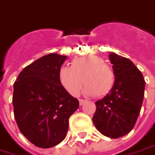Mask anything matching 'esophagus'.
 I'll use <instances>...</instances> for the list:
<instances>
[{
  "mask_svg": "<svg viewBox=\"0 0 155 155\" xmlns=\"http://www.w3.org/2000/svg\"><path fill=\"white\" fill-rule=\"evenodd\" d=\"M79 102H80V105L82 106L84 103H86V100H85V99H81H81H79Z\"/></svg>",
  "mask_w": 155,
  "mask_h": 155,
  "instance_id": "obj_1",
  "label": "esophagus"
}]
</instances>
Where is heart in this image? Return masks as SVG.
<instances>
[{"mask_svg":"<svg viewBox=\"0 0 155 155\" xmlns=\"http://www.w3.org/2000/svg\"><path fill=\"white\" fill-rule=\"evenodd\" d=\"M59 81L63 88L74 96L81 91L84 82L86 85V94H94L100 98L108 94L113 89L115 74L103 57L88 55L72 61L71 67L62 66L59 70Z\"/></svg>","mask_w":155,"mask_h":155,"instance_id":"heart-1","label":"heart"}]
</instances>
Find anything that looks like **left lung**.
<instances>
[{"mask_svg": "<svg viewBox=\"0 0 155 155\" xmlns=\"http://www.w3.org/2000/svg\"><path fill=\"white\" fill-rule=\"evenodd\" d=\"M109 59L115 84L108 94L95 103L93 122L104 136L117 139L135 127L144 99L145 82L131 61L113 52Z\"/></svg>", "mask_w": 155, "mask_h": 155, "instance_id": "obj_1", "label": "left lung"}]
</instances>
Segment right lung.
Returning <instances> with one entry per match:
<instances>
[{
    "instance_id": "obj_1",
    "label": "right lung",
    "mask_w": 155,
    "mask_h": 155,
    "mask_svg": "<svg viewBox=\"0 0 155 155\" xmlns=\"http://www.w3.org/2000/svg\"><path fill=\"white\" fill-rule=\"evenodd\" d=\"M66 56H43L25 67L14 84V115L20 132L37 147H53L66 138L69 118L79 107L59 81Z\"/></svg>"
}]
</instances>
